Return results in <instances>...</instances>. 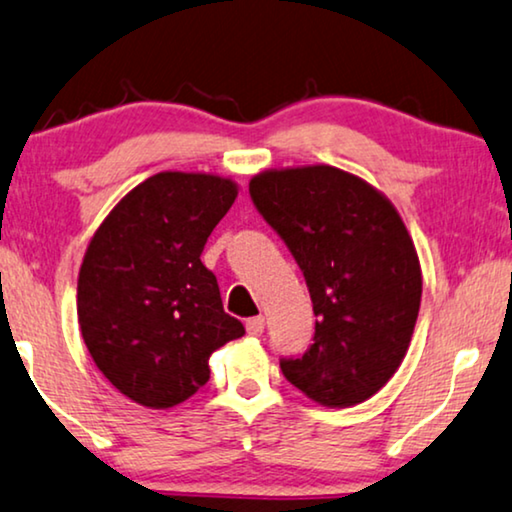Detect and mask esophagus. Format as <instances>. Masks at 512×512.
<instances>
[{"label": "esophagus", "mask_w": 512, "mask_h": 512, "mask_svg": "<svg viewBox=\"0 0 512 512\" xmlns=\"http://www.w3.org/2000/svg\"><path fill=\"white\" fill-rule=\"evenodd\" d=\"M263 328H265V319L261 317V314H258V317H251V319H247V333L249 335H263Z\"/></svg>", "instance_id": "esophagus-1"}]
</instances>
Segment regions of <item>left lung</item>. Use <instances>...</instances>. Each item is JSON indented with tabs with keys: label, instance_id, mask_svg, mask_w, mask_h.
Masks as SVG:
<instances>
[{
	"label": "left lung",
	"instance_id": "1",
	"mask_svg": "<svg viewBox=\"0 0 512 512\" xmlns=\"http://www.w3.org/2000/svg\"><path fill=\"white\" fill-rule=\"evenodd\" d=\"M251 200L303 270L314 342L282 373L314 403L349 408L391 380L415 331L422 268L396 207L331 165L256 174Z\"/></svg>",
	"mask_w": 512,
	"mask_h": 512
}]
</instances>
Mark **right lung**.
Returning <instances> with one entry per match:
<instances>
[{
	"mask_svg": "<svg viewBox=\"0 0 512 512\" xmlns=\"http://www.w3.org/2000/svg\"><path fill=\"white\" fill-rule=\"evenodd\" d=\"M237 198L233 179L160 172L132 188L95 230L76 312L102 375L144 408L184 403L209 380V356L242 338L200 256Z\"/></svg>",
	"mask_w": 512,
	"mask_h": 512,
	"instance_id": "obj_1",
	"label": "right lung"
}]
</instances>
